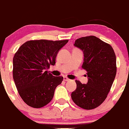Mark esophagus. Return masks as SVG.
Listing matches in <instances>:
<instances>
[{
  "instance_id": "obj_1",
  "label": "esophagus",
  "mask_w": 129,
  "mask_h": 129,
  "mask_svg": "<svg viewBox=\"0 0 129 129\" xmlns=\"http://www.w3.org/2000/svg\"><path fill=\"white\" fill-rule=\"evenodd\" d=\"M70 80V79H69L67 77H63V81H66V82H68Z\"/></svg>"
}]
</instances>
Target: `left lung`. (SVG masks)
Masks as SVG:
<instances>
[{
	"mask_svg": "<svg viewBox=\"0 0 129 129\" xmlns=\"http://www.w3.org/2000/svg\"><path fill=\"white\" fill-rule=\"evenodd\" d=\"M74 46L83 53L82 68L87 72L88 82L75 80L73 101L85 109H93L106 98L116 75V57L112 47L94 36L77 39Z\"/></svg>",
	"mask_w": 129,
	"mask_h": 129,
	"instance_id": "8db88e82",
	"label": "left lung"
}]
</instances>
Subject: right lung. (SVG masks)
I'll return each instance as SVG.
<instances>
[{
    "mask_svg": "<svg viewBox=\"0 0 129 129\" xmlns=\"http://www.w3.org/2000/svg\"><path fill=\"white\" fill-rule=\"evenodd\" d=\"M68 40L28 41L20 47L13 59V77L19 94L26 104L35 108L47 104L53 98L62 77L47 73L51 65Z\"/></svg>",
    "mask_w": 129,
    "mask_h": 129,
    "instance_id": "add662e5",
    "label": "right lung"
}]
</instances>
